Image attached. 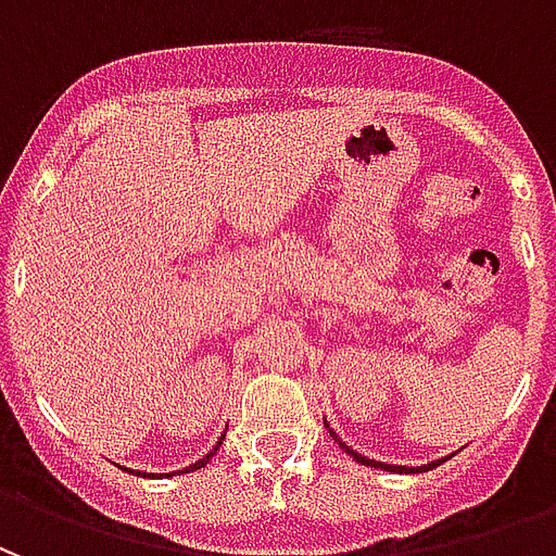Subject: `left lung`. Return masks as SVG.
<instances>
[{
  "mask_svg": "<svg viewBox=\"0 0 556 556\" xmlns=\"http://www.w3.org/2000/svg\"><path fill=\"white\" fill-rule=\"evenodd\" d=\"M325 426H327V419H325ZM327 429H330V426H327ZM330 434H333V438H337L339 441V446H342V450H345V453L349 455H354V462H361V465H366V467H381V470H390V473H422V470H431V467H438L443 462V458H438V462H429V465H422V467H405V465H384V462H375V458H366V455H361L357 453V450H351L349 443L342 441V438H339L337 431L330 429Z\"/></svg>",
  "mask_w": 556,
  "mask_h": 556,
  "instance_id": "8db88e82",
  "label": "left lung"
}]
</instances>
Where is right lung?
<instances>
[{
	"label": "right lung",
	"mask_w": 556,
	"mask_h": 556,
	"mask_svg": "<svg viewBox=\"0 0 556 556\" xmlns=\"http://www.w3.org/2000/svg\"><path fill=\"white\" fill-rule=\"evenodd\" d=\"M219 443H223V441H217V446H214V450H211V453H207V455H202V458H199V462H195V465L184 467V470H175V473H187V470H195V467L207 465V458H211V455L217 453V450H219ZM137 477H139V470H137ZM151 477H154V473H151ZM169 477H172V473H169Z\"/></svg>",
	"instance_id": "right-lung-1"
}]
</instances>
